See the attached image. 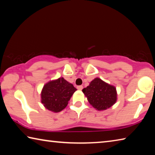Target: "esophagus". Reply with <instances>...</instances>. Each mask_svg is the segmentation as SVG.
Returning a JSON list of instances; mask_svg holds the SVG:
<instances>
[{"instance_id":"obj_1","label":"esophagus","mask_w":155,"mask_h":155,"mask_svg":"<svg viewBox=\"0 0 155 155\" xmlns=\"http://www.w3.org/2000/svg\"><path fill=\"white\" fill-rule=\"evenodd\" d=\"M83 88V85H78V86H77V89H78V90H81Z\"/></svg>"}]
</instances>
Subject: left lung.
<instances>
[{"instance_id":"left-lung-1","label":"left lung","mask_w":155,"mask_h":155,"mask_svg":"<svg viewBox=\"0 0 155 155\" xmlns=\"http://www.w3.org/2000/svg\"><path fill=\"white\" fill-rule=\"evenodd\" d=\"M83 92L92 107L99 110H104L111 107L117 100L116 89L112 85L96 78L90 85L83 89Z\"/></svg>"}]
</instances>
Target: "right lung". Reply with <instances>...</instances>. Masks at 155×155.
Listing matches in <instances>:
<instances>
[{
	"mask_svg": "<svg viewBox=\"0 0 155 155\" xmlns=\"http://www.w3.org/2000/svg\"><path fill=\"white\" fill-rule=\"evenodd\" d=\"M77 90L72 84L64 78L50 81L41 91V103L47 109L59 112L65 108L70 98Z\"/></svg>",
	"mask_w": 155,
	"mask_h": 155,
	"instance_id": "1",
	"label": "right lung"
}]
</instances>
